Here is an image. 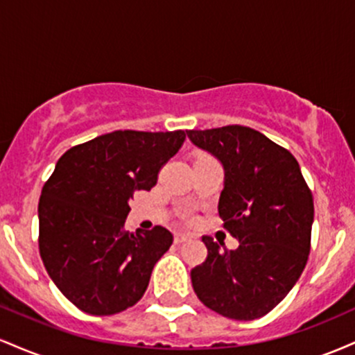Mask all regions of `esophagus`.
<instances>
[{"mask_svg":"<svg viewBox=\"0 0 355 355\" xmlns=\"http://www.w3.org/2000/svg\"><path fill=\"white\" fill-rule=\"evenodd\" d=\"M190 239H191L190 234H183V232H177V234H175V243H183Z\"/></svg>","mask_w":355,"mask_h":355,"instance_id":"1","label":"esophagus"}]
</instances>
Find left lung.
Here are the masks:
<instances>
[{"label": "left lung", "mask_w": 355, "mask_h": 355, "mask_svg": "<svg viewBox=\"0 0 355 355\" xmlns=\"http://www.w3.org/2000/svg\"><path fill=\"white\" fill-rule=\"evenodd\" d=\"M197 148L223 168L218 215L239 248L203 237L209 255L190 272L203 305L223 317L254 320L292 291L307 263L312 193L294 155L248 126L189 130Z\"/></svg>", "instance_id": "1"}]
</instances>
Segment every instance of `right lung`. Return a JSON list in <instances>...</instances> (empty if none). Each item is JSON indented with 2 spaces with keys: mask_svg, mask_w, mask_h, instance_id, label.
Listing matches in <instances>:
<instances>
[{
  "mask_svg": "<svg viewBox=\"0 0 355 355\" xmlns=\"http://www.w3.org/2000/svg\"><path fill=\"white\" fill-rule=\"evenodd\" d=\"M185 132L116 130L73 146L44 183L40 255L61 294L80 311L112 315L135 305L173 235L164 227L130 234L135 190H150Z\"/></svg>",
  "mask_w": 355,
  "mask_h": 355,
  "instance_id": "add662e5",
  "label": "right lung"
}]
</instances>
